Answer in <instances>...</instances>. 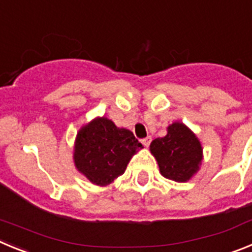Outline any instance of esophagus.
Masks as SVG:
<instances>
[{
    "label": "esophagus",
    "mask_w": 252,
    "mask_h": 252,
    "mask_svg": "<svg viewBox=\"0 0 252 252\" xmlns=\"http://www.w3.org/2000/svg\"><path fill=\"white\" fill-rule=\"evenodd\" d=\"M150 142H151V137L150 136H148V137H145V139L141 140V144L145 146V148H148V146L150 145Z\"/></svg>",
    "instance_id": "esophagus-1"
}]
</instances>
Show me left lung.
I'll list each match as a JSON object with an SVG mask.
<instances>
[{
	"label": "left lung",
	"instance_id": "left-lung-1",
	"mask_svg": "<svg viewBox=\"0 0 252 252\" xmlns=\"http://www.w3.org/2000/svg\"><path fill=\"white\" fill-rule=\"evenodd\" d=\"M166 135L150 144V153L157 159L160 174L178 183L192 179L203 160V148L195 133L182 122H173Z\"/></svg>",
	"mask_w": 252,
	"mask_h": 252
}]
</instances>
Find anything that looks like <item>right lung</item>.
<instances>
[{
  "label": "right lung",
  "mask_w": 252,
  "mask_h": 252,
  "mask_svg": "<svg viewBox=\"0 0 252 252\" xmlns=\"http://www.w3.org/2000/svg\"><path fill=\"white\" fill-rule=\"evenodd\" d=\"M140 149L142 145L130 130L117 127L107 117H95L78 131L73 160L91 183L106 187L124 174Z\"/></svg>",
  "instance_id": "add662e5"
}]
</instances>
